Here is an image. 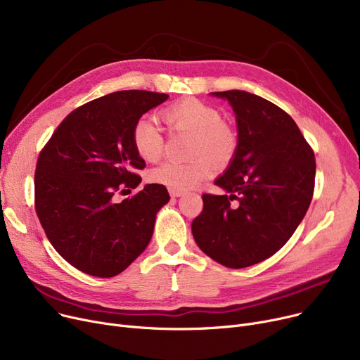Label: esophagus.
Listing matches in <instances>:
<instances>
[{
    "label": "esophagus",
    "instance_id": "34e87169",
    "mask_svg": "<svg viewBox=\"0 0 360 360\" xmlns=\"http://www.w3.org/2000/svg\"><path fill=\"white\" fill-rule=\"evenodd\" d=\"M169 194H170V197H181V195H184V191L176 190V188H169Z\"/></svg>",
    "mask_w": 360,
    "mask_h": 360
}]
</instances>
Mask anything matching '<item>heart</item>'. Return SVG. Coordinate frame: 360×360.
Instances as JSON below:
<instances>
[{
	"mask_svg": "<svg viewBox=\"0 0 360 360\" xmlns=\"http://www.w3.org/2000/svg\"><path fill=\"white\" fill-rule=\"evenodd\" d=\"M162 117L172 131H186L193 134L190 162L167 160L151 169L148 178L176 190H190L209 179L216 172L214 158L219 163H228L236 153V132L223 124L221 113L198 99L188 98L163 109ZM132 146L146 162L160 159L165 148V137L160 127L150 117H141L132 127ZM214 158L212 160L211 158Z\"/></svg>",
	"mask_w": 360,
	"mask_h": 360,
	"instance_id": "heart-1",
	"label": "heart"
}]
</instances>
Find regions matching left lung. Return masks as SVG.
Wrapping results in <instances>:
<instances>
[{
    "instance_id": "8db88e82",
    "label": "left lung",
    "mask_w": 360,
    "mask_h": 360,
    "mask_svg": "<svg viewBox=\"0 0 360 360\" xmlns=\"http://www.w3.org/2000/svg\"><path fill=\"white\" fill-rule=\"evenodd\" d=\"M236 115L238 148L216 185L224 195L202 194L191 229L200 250L229 269L274 255L311 204L314 150L296 122L277 105L243 90L213 91Z\"/></svg>"
}]
</instances>
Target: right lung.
Instances as JSON below:
<instances>
[{"mask_svg": "<svg viewBox=\"0 0 360 360\" xmlns=\"http://www.w3.org/2000/svg\"><path fill=\"white\" fill-rule=\"evenodd\" d=\"M169 96L122 90L90 101L64 118L41 150L34 170V210L55 251L94 277L122 273L148 245L165 185L134 190L146 162L132 146V127Z\"/></svg>", "mask_w": 360, "mask_h": 360, "instance_id": "1", "label": "right lung"}]
</instances>
